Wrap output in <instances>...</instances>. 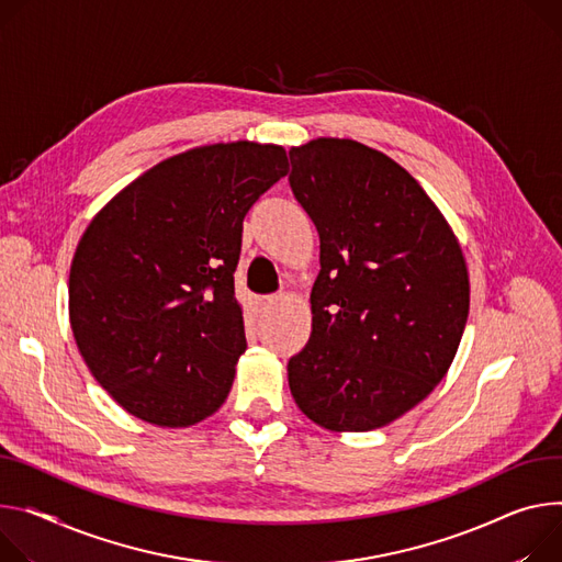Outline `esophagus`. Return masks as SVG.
Here are the masks:
<instances>
[{"instance_id":"esophagus-1","label":"esophagus","mask_w":562,"mask_h":562,"mask_svg":"<svg viewBox=\"0 0 562 562\" xmlns=\"http://www.w3.org/2000/svg\"><path fill=\"white\" fill-rule=\"evenodd\" d=\"M278 295H262V297H255V307H258L260 314H267L273 304H278Z\"/></svg>"}]
</instances>
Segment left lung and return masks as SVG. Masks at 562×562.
I'll return each mask as SVG.
<instances>
[{
    "instance_id": "8db88e82",
    "label": "left lung",
    "mask_w": 562,
    "mask_h": 562,
    "mask_svg": "<svg viewBox=\"0 0 562 562\" xmlns=\"http://www.w3.org/2000/svg\"><path fill=\"white\" fill-rule=\"evenodd\" d=\"M289 183L316 224L312 336L289 361L300 411L368 432L422 403L462 340L471 282L462 246L419 181L351 138L291 147Z\"/></svg>"
}]
</instances>
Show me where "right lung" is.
Instances as JSON below:
<instances>
[{"label": "right lung", "mask_w": 562, "mask_h": 562, "mask_svg": "<svg viewBox=\"0 0 562 562\" xmlns=\"http://www.w3.org/2000/svg\"><path fill=\"white\" fill-rule=\"evenodd\" d=\"M286 172L282 145H201L136 177L89 222L69 323L89 372L132 417L188 428L226 401L246 349L233 282L241 222Z\"/></svg>", "instance_id": "right-lung-1"}]
</instances>
